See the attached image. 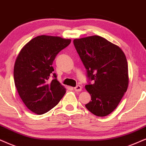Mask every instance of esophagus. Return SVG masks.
Listing matches in <instances>:
<instances>
[{
	"label": "esophagus",
	"mask_w": 146,
	"mask_h": 146,
	"mask_svg": "<svg viewBox=\"0 0 146 146\" xmlns=\"http://www.w3.org/2000/svg\"><path fill=\"white\" fill-rule=\"evenodd\" d=\"M74 90H75V92H81V91H82V86H79V85H78V86L75 87Z\"/></svg>",
	"instance_id": "1"
}]
</instances>
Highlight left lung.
Segmentation results:
<instances>
[{
	"label": "left lung",
	"instance_id": "left-lung-1",
	"mask_svg": "<svg viewBox=\"0 0 146 146\" xmlns=\"http://www.w3.org/2000/svg\"><path fill=\"white\" fill-rule=\"evenodd\" d=\"M75 48L93 84L85 86L91 95L86 107L98 117L111 113L129 85L128 64L121 48L98 36L73 40Z\"/></svg>",
	"mask_w": 146,
	"mask_h": 146
}]
</instances>
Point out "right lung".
Here are the masks:
<instances>
[{"mask_svg": "<svg viewBox=\"0 0 146 146\" xmlns=\"http://www.w3.org/2000/svg\"><path fill=\"white\" fill-rule=\"evenodd\" d=\"M71 40L42 35L22 48L14 65V82L20 98L29 110L42 114L53 108L63 97L66 89L50 75L53 60Z\"/></svg>", "mask_w": 146, "mask_h": 146, "instance_id": "right-lung-1", "label": "right lung"}]
</instances>
